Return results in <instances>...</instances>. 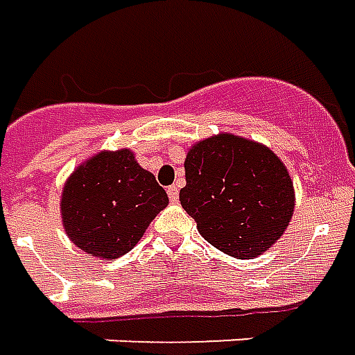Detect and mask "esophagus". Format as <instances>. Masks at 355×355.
Instances as JSON below:
<instances>
[{
  "label": "esophagus",
  "mask_w": 355,
  "mask_h": 355,
  "mask_svg": "<svg viewBox=\"0 0 355 355\" xmlns=\"http://www.w3.org/2000/svg\"><path fill=\"white\" fill-rule=\"evenodd\" d=\"M168 197H170V202H178V198H180V189H178L175 185H170V187H168Z\"/></svg>",
  "instance_id": "34e87169"
}]
</instances>
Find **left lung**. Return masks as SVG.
<instances>
[{
  "label": "left lung",
  "mask_w": 355,
  "mask_h": 355,
  "mask_svg": "<svg viewBox=\"0 0 355 355\" xmlns=\"http://www.w3.org/2000/svg\"><path fill=\"white\" fill-rule=\"evenodd\" d=\"M180 200L198 233L239 260H252L285 233L294 212L293 180L279 157L252 139L220 133L185 157Z\"/></svg>",
  "instance_id": "left-lung-1"
}]
</instances>
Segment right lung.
Masks as SVG:
<instances>
[{
  "label": "right lung",
  "instance_id": "obj_1",
  "mask_svg": "<svg viewBox=\"0 0 355 355\" xmlns=\"http://www.w3.org/2000/svg\"><path fill=\"white\" fill-rule=\"evenodd\" d=\"M166 206V191L137 164L132 150H101L70 173L62 189L61 216L78 248L114 260L139 243Z\"/></svg>",
  "mask_w": 355,
  "mask_h": 355
}]
</instances>
